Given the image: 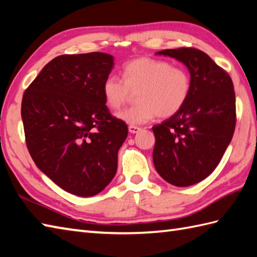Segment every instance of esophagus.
Wrapping results in <instances>:
<instances>
[{
    "label": "esophagus",
    "mask_w": 257,
    "mask_h": 257,
    "mask_svg": "<svg viewBox=\"0 0 257 257\" xmlns=\"http://www.w3.org/2000/svg\"><path fill=\"white\" fill-rule=\"evenodd\" d=\"M128 129H129V133L130 134H137V133H139L140 130H141L140 127H137V125H133V124L129 125Z\"/></svg>",
    "instance_id": "1"
}]
</instances>
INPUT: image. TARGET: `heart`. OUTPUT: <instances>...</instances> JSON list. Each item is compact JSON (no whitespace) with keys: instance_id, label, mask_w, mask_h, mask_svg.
Masks as SVG:
<instances>
[{"instance_id":"b5f03b06","label":"heart","mask_w":257,"mask_h":257,"mask_svg":"<svg viewBox=\"0 0 257 257\" xmlns=\"http://www.w3.org/2000/svg\"><path fill=\"white\" fill-rule=\"evenodd\" d=\"M135 106L117 113L129 124L148 122L157 114L168 118L176 114L188 101L191 78L182 67L172 66L162 59L141 57L123 65L122 79L109 75L101 86L106 106L117 110L136 92Z\"/></svg>"}]
</instances>
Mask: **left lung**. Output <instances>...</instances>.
Here are the masks:
<instances>
[{
    "label": "left lung",
    "mask_w": 257,
    "mask_h": 257,
    "mask_svg": "<svg viewBox=\"0 0 257 257\" xmlns=\"http://www.w3.org/2000/svg\"><path fill=\"white\" fill-rule=\"evenodd\" d=\"M183 63L191 76L188 101L152 127L157 172L176 187L198 183L214 171L230 145L236 123L232 79L209 55L192 47L156 53Z\"/></svg>",
    "instance_id": "1"
}]
</instances>
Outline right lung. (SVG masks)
Segmentation results:
<instances>
[{
    "label": "right lung",
    "mask_w": 257,
    "mask_h": 257,
    "mask_svg": "<svg viewBox=\"0 0 257 257\" xmlns=\"http://www.w3.org/2000/svg\"><path fill=\"white\" fill-rule=\"evenodd\" d=\"M113 57L61 55L46 64L22 99L27 149L54 183L78 196L105 189L117 171L128 127L110 114L101 86Z\"/></svg>",
    "instance_id": "1"
}]
</instances>
